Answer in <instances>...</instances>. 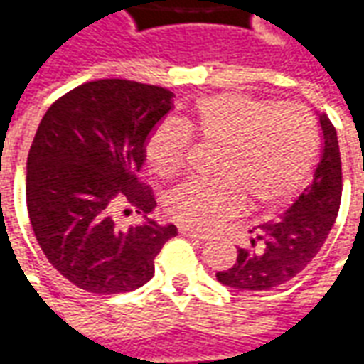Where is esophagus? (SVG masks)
I'll use <instances>...</instances> for the list:
<instances>
[{"instance_id": "1", "label": "esophagus", "mask_w": 364, "mask_h": 364, "mask_svg": "<svg viewBox=\"0 0 364 364\" xmlns=\"http://www.w3.org/2000/svg\"><path fill=\"white\" fill-rule=\"evenodd\" d=\"M179 234H181V236H187V237H195V240H200V242L208 240V236H206V234H203V232H197V230L187 228V226H181V228H179Z\"/></svg>"}]
</instances>
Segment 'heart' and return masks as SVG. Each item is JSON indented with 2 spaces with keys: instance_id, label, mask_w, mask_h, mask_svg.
<instances>
[{
  "instance_id": "obj_1",
  "label": "heart",
  "mask_w": 364,
  "mask_h": 364,
  "mask_svg": "<svg viewBox=\"0 0 364 364\" xmlns=\"http://www.w3.org/2000/svg\"><path fill=\"white\" fill-rule=\"evenodd\" d=\"M191 134L210 146L214 179H195L164 200L171 220L195 230H213L252 203L269 210L304 187L318 161L320 134L312 112L296 103L247 93H218L198 99L183 122L161 120L146 140V161L159 179L185 173Z\"/></svg>"
}]
</instances>
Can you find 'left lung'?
<instances>
[{
    "label": "left lung",
    "instance_id": "left-lung-1",
    "mask_svg": "<svg viewBox=\"0 0 364 364\" xmlns=\"http://www.w3.org/2000/svg\"><path fill=\"white\" fill-rule=\"evenodd\" d=\"M323 150L314 181L277 220L252 230L250 247H237L234 267L216 279L237 290H269L289 282L316 257L326 242L341 203V156L336 127L326 112L318 114Z\"/></svg>",
    "mask_w": 364,
    "mask_h": 364
}]
</instances>
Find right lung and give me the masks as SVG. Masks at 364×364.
Returning a JSON list of instances; mask_svg holds the SVG:
<instances>
[{"mask_svg": "<svg viewBox=\"0 0 364 364\" xmlns=\"http://www.w3.org/2000/svg\"><path fill=\"white\" fill-rule=\"evenodd\" d=\"M171 99L158 85L97 80L56 99L38 124L27 158L28 218L46 259L80 289L120 294L142 287L177 234L150 218L128 230L116 224L124 205L144 218L156 206L138 171Z\"/></svg>", "mask_w": 364, "mask_h": 364, "instance_id": "add662e5", "label": "right lung"}]
</instances>
